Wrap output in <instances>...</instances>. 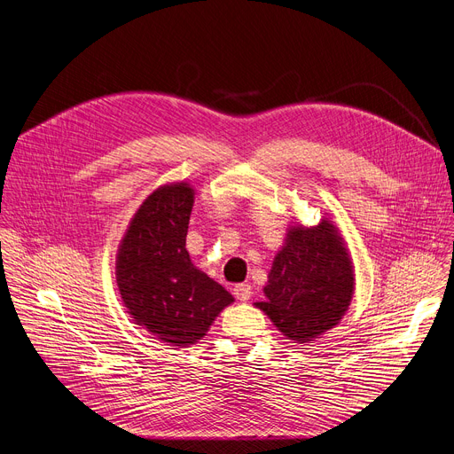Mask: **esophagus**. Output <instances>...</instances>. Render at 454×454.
Wrapping results in <instances>:
<instances>
[{"label":"esophagus","mask_w":454,"mask_h":454,"mask_svg":"<svg viewBox=\"0 0 454 454\" xmlns=\"http://www.w3.org/2000/svg\"><path fill=\"white\" fill-rule=\"evenodd\" d=\"M252 286L250 284H237L235 287H233V295L237 297V301H240V302H246V301H250V297H252Z\"/></svg>","instance_id":"1"}]
</instances>
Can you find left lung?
<instances>
[{"label":"left lung","mask_w":454,"mask_h":454,"mask_svg":"<svg viewBox=\"0 0 454 454\" xmlns=\"http://www.w3.org/2000/svg\"><path fill=\"white\" fill-rule=\"evenodd\" d=\"M353 292V262L344 240L324 219L313 228H290L268 273L266 301L255 306L282 335L302 344L337 325Z\"/></svg>","instance_id":"8db88e82"}]
</instances>
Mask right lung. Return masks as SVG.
I'll return each instance as SVG.
<instances>
[{
    "label": "right lung",
    "mask_w": 454,
    "mask_h": 454,
    "mask_svg": "<svg viewBox=\"0 0 454 454\" xmlns=\"http://www.w3.org/2000/svg\"><path fill=\"white\" fill-rule=\"evenodd\" d=\"M192 206L188 183L157 188L130 221L115 261L122 304L146 332L174 346L200 340L233 302L219 282L192 264L186 250Z\"/></svg>",
    "instance_id": "1"
}]
</instances>
